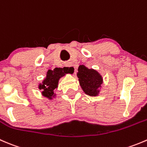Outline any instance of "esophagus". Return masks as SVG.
<instances>
[{
  "label": "esophagus",
  "instance_id": "esophagus-1",
  "mask_svg": "<svg viewBox=\"0 0 147 147\" xmlns=\"http://www.w3.org/2000/svg\"><path fill=\"white\" fill-rule=\"evenodd\" d=\"M65 66V69H66V71H68L69 73L70 74H74L76 71V68L74 67L73 65L71 64V63H66V64L64 65Z\"/></svg>",
  "mask_w": 147,
  "mask_h": 147
}]
</instances>
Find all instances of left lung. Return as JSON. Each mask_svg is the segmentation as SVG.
<instances>
[{
	"label": "left lung",
	"instance_id": "8db88e82",
	"mask_svg": "<svg viewBox=\"0 0 147 147\" xmlns=\"http://www.w3.org/2000/svg\"><path fill=\"white\" fill-rule=\"evenodd\" d=\"M77 76L84 92L91 96L98 95V88L103 83L101 76L96 71L88 69L83 65L79 66Z\"/></svg>",
	"mask_w": 147,
	"mask_h": 147
}]
</instances>
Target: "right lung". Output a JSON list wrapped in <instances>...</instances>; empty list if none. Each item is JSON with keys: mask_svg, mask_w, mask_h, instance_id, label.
<instances>
[{"mask_svg": "<svg viewBox=\"0 0 147 147\" xmlns=\"http://www.w3.org/2000/svg\"><path fill=\"white\" fill-rule=\"evenodd\" d=\"M66 73H68V71H66L64 68H56L53 71L49 70L46 78L43 80V84L39 86V88L43 90L42 94L44 96L51 99L52 97L54 96L53 91L58 87L59 78Z\"/></svg>", "mask_w": 147, "mask_h": 147, "instance_id": "right-lung-1", "label": "right lung"}]
</instances>
